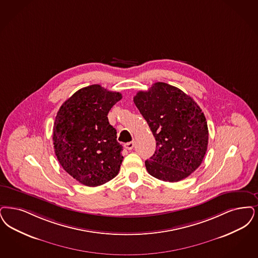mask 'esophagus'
Wrapping results in <instances>:
<instances>
[{
	"label": "esophagus",
	"instance_id": "34e87169",
	"mask_svg": "<svg viewBox=\"0 0 258 258\" xmlns=\"http://www.w3.org/2000/svg\"><path fill=\"white\" fill-rule=\"evenodd\" d=\"M124 148L126 149V150H133L134 147V142H128V143H125L124 145Z\"/></svg>",
	"mask_w": 258,
	"mask_h": 258
}]
</instances>
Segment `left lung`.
Instances as JSON below:
<instances>
[{
    "label": "left lung",
    "mask_w": 258,
    "mask_h": 258,
    "mask_svg": "<svg viewBox=\"0 0 258 258\" xmlns=\"http://www.w3.org/2000/svg\"><path fill=\"white\" fill-rule=\"evenodd\" d=\"M134 102L156 141L155 154L145 161L148 173L169 182L191 175L202 164L208 144L207 122L201 107L165 83L137 92Z\"/></svg>",
    "instance_id": "1"
}]
</instances>
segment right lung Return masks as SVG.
<instances>
[{
    "instance_id": "right-lung-1",
    "label": "right lung",
    "mask_w": 258,
    "mask_h": 258,
    "mask_svg": "<svg viewBox=\"0 0 258 258\" xmlns=\"http://www.w3.org/2000/svg\"><path fill=\"white\" fill-rule=\"evenodd\" d=\"M122 94L99 84L78 90L55 116L52 141L62 168L83 185H102L118 175L124 156L107 114Z\"/></svg>"
}]
</instances>
